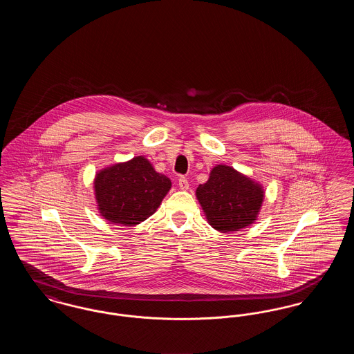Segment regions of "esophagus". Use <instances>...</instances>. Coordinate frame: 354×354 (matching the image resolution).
<instances>
[{
    "mask_svg": "<svg viewBox=\"0 0 354 354\" xmlns=\"http://www.w3.org/2000/svg\"><path fill=\"white\" fill-rule=\"evenodd\" d=\"M178 185H179V188H180V189L187 191V189H188V187H189V183H188V180H187L185 178L182 176V178L179 179V182H178Z\"/></svg>",
    "mask_w": 354,
    "mask_h": 354,
    "instance_id": "obj_1",
    "label": "esophagus"
}]
</instances>
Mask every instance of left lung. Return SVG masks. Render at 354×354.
Here are the masks:
<instances>
[{
    "label": "left lung",
    "mask_w": 354,
    "mask_h": 354,
    "mask_svg": "<svg viewBox=\"0 0 354 354\" xmlns=\"http://www.w3.org/2000/svg\"><path fill=\"white\" fill-rule=\"evenodd\" d=\"M195 195L208 224L227 234L247 228L257 220L266 191L248 175L218 165L211 169L208 180L196 188Z\"/></svg>",
    "instance_id": "obj_1"
}]
</instances>
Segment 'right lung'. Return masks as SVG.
I'll return each mask as SVG.
<instances>
[{"instance_id":"right-lung-1","label":"right lung","mask_w":354,"mask_h":354,"mask_svg":"<svg viewBox=\"0 0 354 354\" xmlns=\"http://www.w3.org/2000/svg\"><path fill=\"white\" fill-rule=\"evenodd\" d=\"M171 185L169 178L156 172L143 155L107 166L94 178L98 212L113 224H140L159 208Z\"/></svg>"}]
</instances>
